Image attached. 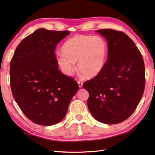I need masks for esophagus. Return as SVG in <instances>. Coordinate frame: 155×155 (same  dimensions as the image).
Here are the masks:
<instances>
[{"instance_id":"34e87169","label":"esophagus","mask_w":155,"mask_h":155,"mask_svg":"<svg viewBox=\"0 0 155 155\" xmlns=\"http://www.w3.org/2000/svg\"><path fill=\"white\" fill-rule=\"evenodd\" d=\"M77 83H78V86H79V88H81L82 86H83V83H82L81 81H78Z\"/></svg>"}]
</instances>
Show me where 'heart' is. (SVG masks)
Here are the masks:
<instances>
[{
  "instance_id": "obj_1",
  "label": "heart",
  "mask_w": 155,
  "mask_h": 155,
  "mask_svg": "<svg viewBox=\"0 0 155 155\" xmlns=\"http://www.w3.org/2000/svg\"><path fill=\"white\" fill-rule=\"evenodd\" d=\"M62 54L56 56V62L66 75H71L76 69L87 78L98 76L105 67L108 46L101 37L76 35L69 38L61 47Z\"/></svg>"
}]
</instances>
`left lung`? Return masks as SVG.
<instances>
[{"instance_id": "left-lung-1", "label": "left lung", "mask_w": 155, "mask_h": 155, "mask_svg": "<svg viewBox=\"0 0 155 155\" xmlns=\"http://www.w3.org/2000/svg\"><path fill=\"white\" fill-rule=\"evenodd\" d=\"M108 42V59L103 71L84 88L89 93L87 105L99 122L117 124L135 111L145 89L142 56L126 34L111 29L96 31Z\"/></svg>"}]
</instances>
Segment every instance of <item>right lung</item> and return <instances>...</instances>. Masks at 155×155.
Instances as JSON below:
<instances>
[{
	"label": "right lung",
	"instance_id": "right-lung-1",
	"mask_svg": "<svg viewBox=\"0 0 155 155\" xmlns=\"http://www.w3.org/2000/svg\"><path fill=\"white\" fill-rule=\"evenodd\" d=\"M70 34L40 28L22 40L10 61L13 98L25 116L36 124L49 126L65 117L77 82L59 71L54 50Z\"/></svg>",
	"mask_w": 155,
	"mask_h": 155
}]
</instances>
